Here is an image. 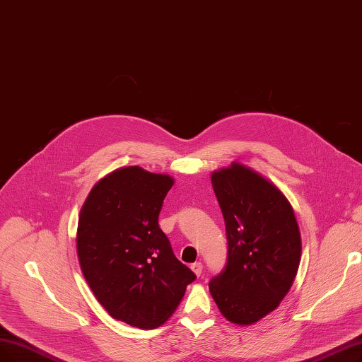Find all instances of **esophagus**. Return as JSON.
Segmentation results:
<instances>
[{
  "instance_id": "obj_1",
  "label": "esophagus",
  "mask_w": 362,
  "mask_h": 362,
  "mask_svg": "<svg viewBox=\"0 0 362 362\" xmlns=\"http://www.w3.org/2000/svg\"><path fill=\"white\" fill-rule=\"evenodd\" d=\"M191 269H192V272H194L197 276H199L201 272H202V263H199V262L192 263V264H191Z\"/></svg>"
}]
</instances>
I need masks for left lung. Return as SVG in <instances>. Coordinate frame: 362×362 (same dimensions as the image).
I'll return each mask as SVG.
<instances>
[{"instance_id":"1","label":"left lung","mask_w":362,"mask_h":362,"mask_svg":"<svg viewBox=\"0 0 362 362\" xmlns=\"http://www.w3.org/2000/svg\"><path fill=\"white\" fill-rule=\"evenodd\" d=\"M211 185L225 218L228 262L209 288L228 321L256 324L293 286L300 230L286 195L253 168L233 161L213 171Z\"/></svg>"}]
</instances>
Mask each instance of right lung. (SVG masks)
Listing matches in <instances>:
<instances>
[{
  "label": "right lung",
  "instance_id": "obj_1",
  "mask_svg": "<svg viewBox=\"0 0 362 362\" xmlns=\"http://www.w3.org/2000/svg\"><path fill=\"white\" fill-rule=\"evenodd\" d=\"M175 179L139 165L100 179L76 230L83 275L112 318L137 328L163 325L195 274L173 253L158 216Z\"/></svg>",
  "mask_w": 362,
  "mask_h": 362
}]
</instances>
